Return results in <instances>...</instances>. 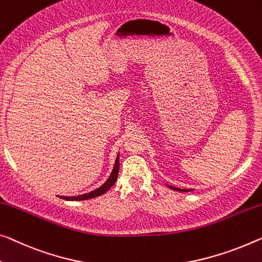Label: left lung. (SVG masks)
<instances>
[{
    "mask_svg": "<svg viewBox=\"0 0 262 262\" xmlns=\"http://www.w3.org/2000/svg\"><path fill=\"white\" fill-rule=\"evenodd\" d=\"M168 187H170V188H172V190H176V191H180V192H188V191H191V190H182V188H177V187H172V186H170V185H168Z\"/></svg>",
    "mask_w": 262,
    "mask_h": 262,
    "instance_id": "1",
    "label": "left lung"
}]
</instances>
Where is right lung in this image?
<instances>
[{
    "instance_id": "right-lung-1",
    "label": "right lung",
    "mask_w": 262,
    "mask_h": 262,
    "mask_svg": "<svg viewBox=\"0 0 262 262\" xmlns=\"http://www.w3.org/2000/svg\"><path fill=\"white\" fill-rule=\"evenodd\" d=\"M118 172H119V156H117V159H116L114 170H112L110 177H108V179L102 185V186L98 187L97 190L91 191L89 193H85V194H80V195H77V196H62V195H58V196H59V198L66 199V200H88V199H91V198H96V196H99V195L104 194V193H105L108 190V188H111L112 185L116 183V180H117Z\"/></svg>"
}]
</instances>
